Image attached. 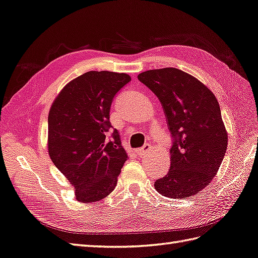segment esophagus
<instances>
[{
	"mask_svg": "<svg viewBox=\"0 0 258 258\" xmlns=\"http://www.w3.org/2000/svg\"><path fill=\"white\" fill-rule=\"evenodd\" d=\"M152 148L153 147L149 145V144H145V145H144L142 148L137 149V154H139L140 156H144V155H147L148 153H151Z\"/></svg>",
	"mask_w": 258,
	"mask_h": 258,
	"instance_id": "34e87169",
	"label": "esophagus"
}]
</instances>
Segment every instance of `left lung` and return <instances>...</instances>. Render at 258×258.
<instances>
[{
    "instance_id": "left-lung-1",
    "label": "left lung",
    "mask_w": 258,
    "mask_h": 258,
    "mask_svg": "<svg viewBox=\"0 0 258 258\" xmlns=\"http://www.w3.org/2000/svg\"><path fill=\"white\" fill-rule=\"evenodd\" d=\"M137 78L159 99L173 139L170 169L154 187L170 199L192 197L212 181L227 148L219 102L201 81L177 68L147 70Z\"/></svg>"
}]
</instances>
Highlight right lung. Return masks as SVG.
I'll return each mask as SVG.
<instances>
[{
	"label": "right lung",
	"mask_w": 258,
	"mask_h": 258,
	"mask_svg": "<svg viewBox=\"0 0 258 258\" xmlns=\"http://www.w3.org/2000/svg\"><path fill=\"white\" fill-rule=\"evenodd\" d=\"M131 77L112 71H88L66 85L48 114V153L75 188L80 202H97L117 183L127 154L116 128L111 139L113 98Z\"/></svg>",
	"instance_id": "1"
}]
</instances>
